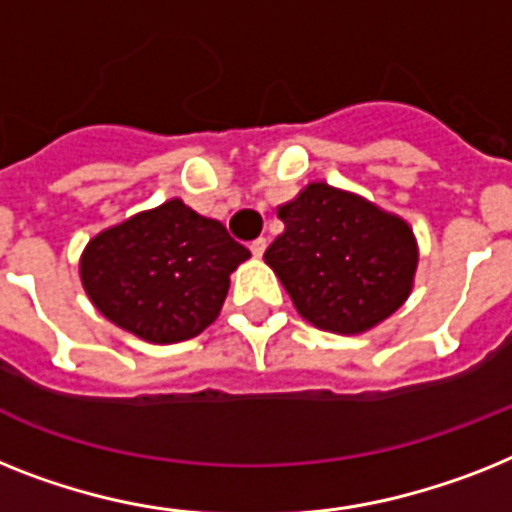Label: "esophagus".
Segmentation results:
<instances>
[{
  "label": "esophagus",
  "instance_id": "esophagus-1",
  "mask_svg": "<svg viewBox=\"0 0 512 512\" xmlns=\"http://www.w3.org/2000/svg\"><path fill=\"white\" fill-rule=\"evenodd\" d=\"M266 246H269V240H266V238H256L251 243V253H253V256H264Z\"/></svg>",
  "mask_w": 512,
  "mask_h": 512
}]
</instances>
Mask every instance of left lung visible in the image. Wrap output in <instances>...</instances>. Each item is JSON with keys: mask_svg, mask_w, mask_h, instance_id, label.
I'll use <instances>...</instances> for the list:
<instances>
[{"mask_svg": "<svg viewBox=\"0 0 512 512\" xmlns=\"http://www.w3.org/2000/svg\"><path fill=\"white\" fill-rule=\"evenodd\" d=\"M277 217L285 230L264 261L308 324L363 335L408 301L418 243L403 217L327 183H308Z\"/></svg>", "mask_w": 512, "mask_h": 512, "instance_id": "8db88e82", "label": "left lung"}]
</instances>
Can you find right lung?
Listing matches in <instances>:
<instances>
[{
    "mask_svg": "<svg viewBox=\"0 0 512 512\" xmlns=\"http://www.w3.org/2000/svg\"><path fill=\"white\" fill-rule=\"evenodd\" d=\"M246 259L251 251L222 222L170 198L88 240L80 282L109 322L170 345L201 335L217 319L230 274Z\"/></svg>",
    "mask_w": 512,
    "mask_h": 512,
    "instance_id": "right-lung-1",
    "label": "right lung"
}]
</instances>
